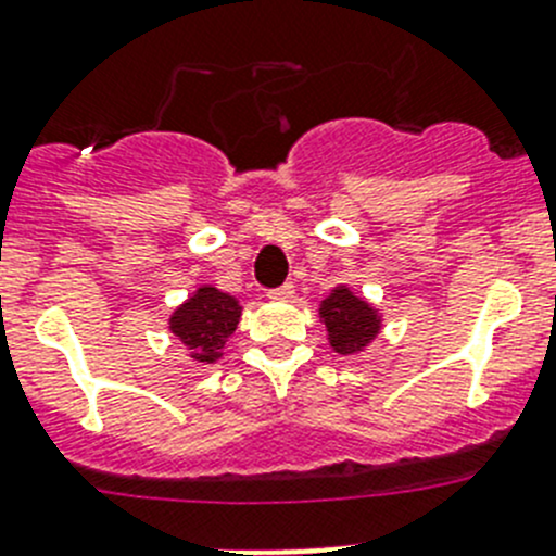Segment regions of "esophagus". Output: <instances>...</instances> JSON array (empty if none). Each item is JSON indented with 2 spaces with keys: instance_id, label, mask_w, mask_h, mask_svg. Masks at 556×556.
<instances>
[{
  "instance_id": "obj_1",
  "label": "esophagus",
  "mask_w": 556,
  "mask_h": 556,
  "mask_svg": "<svg viewBox=\"0 0 556 556\" xmlns=\"http://www.w3.org/2000/svg\"><path fill=\"white\" fill-rule=\"evenodd\" d=\"M295 295V288H293V282H285L282 288H277V290H271V293H268V299H274V301H290Z\"/></svg>"
}]
</instances>
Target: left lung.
<instances>
[{
  "label": "left lung",
  "mask_w": 556,
  "mask_h": 556,
  "mask_svg": "<svg viewBox=\"0 0 556 556\" xmlns=\"http://www.w3.org/2000/svg\"><path fill=\"white\" fill-rule=\"evenodd\" d=\"M320 320L326 326L328 344L342 358L366 353L382 331V312L350 285H337L320 301Z\"/></svg>",
  "instance_id": "obj_1"
}]
</instances>
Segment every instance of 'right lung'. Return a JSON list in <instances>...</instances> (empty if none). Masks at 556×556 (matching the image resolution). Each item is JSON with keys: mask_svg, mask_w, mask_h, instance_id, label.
Masks as SVG:
<instances>
[{"mask_svg": "<svg viewBox=\"0 0 556 556\" xmlns=\"http://www.w3.org/2000/svg\"><path fill=\"white\" fill-rule=\"evenodd\" d=\"M241 304L214 285H198L168 317V331L195 364H217L225 342L239 328Z\"/></svg>", "mask_w": 556, "mask_h": 556, "instance_id": "1", "label": "right lung"}]
</instances>
